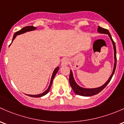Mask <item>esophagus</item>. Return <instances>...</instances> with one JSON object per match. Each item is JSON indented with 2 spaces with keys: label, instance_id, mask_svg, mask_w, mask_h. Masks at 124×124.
<instances>
[{
  "label": "esophagus",
  "instance_id": "1",
  "mask_svg": "<svg viewBox=\"0 0 124 124\" xmlns=\"http://www.w3.org/2000/svg\"><path fill=\"white\" fill-rule=\"evenodd\" d=\"M69 63V61L67 58H63L62 60V62H61V66H65L66 65H68Z\"/></svg>",
  "mask_w": 124,
  "mask_h": 124
}]
</instances>
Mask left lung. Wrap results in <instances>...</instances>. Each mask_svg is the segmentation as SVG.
I'll return each mask as SVG.
<instances>
[{
  "label": "left lung",
  "instance_id": "obj_1",
  "mask_svg": "<svg viewBox=\"0 0 124 124\" xmlns=\"http://www.w3.org/2000/svg\"><path fill=\"white\" fill-rule=\"evenodd\" d=\"M98 32L100 33H102V34H107L108 35L109 37L111 39V42H112V45H113V47H114V69H113V71L112 72V74L110 76V77L109 78L108 80L103 85H102L101 86L98 87V88H82V87L79 86L77 84V82L75 81L74 77H73L72 71L71 70H70V75H69V84H70V86L72 88L73 91H74L75 93L76 94L78 95H81V96H93V95L98 94V93H100L101 91H102L103 89L105 88V86L109 84V82H110V81L111 80L112 78L114 75V72H115V68H116V46H115V43L113 40L112 37H111V35L110 34L109 32L108 31V30L104 29V28H101V27L98 26Z\"/></svg>",
  "mask_w": 124,
  "mask_h": 124
}]
</instances>
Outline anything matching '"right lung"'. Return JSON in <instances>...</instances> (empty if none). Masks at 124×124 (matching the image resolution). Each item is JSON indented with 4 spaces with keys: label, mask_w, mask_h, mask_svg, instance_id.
Instances as JSON below:
<instances>
[{
    "label": "right lung",
    "mask_w": 124,
    "mask_h": 124,
    "mask_svg": "<svg viewBox=\"0 0 124 124\" xmlns=\"http://www.w3.org/2000/svg\"><path fill=\"white\" fill-rule=\"evenodd\" d=\"M36 29H37V28H36V27L32 26H30L24 27L23 28H22V29L21 30H20L19 31H17V32H16V33L14 34L12 42H13V40H14L15 39V38L16 37V36H17V35H20V34L24 33H26V32H30V31H35V30ZM10 45H11V44H10ZM59 66H58V67L56 68L55 69V70H54V72H53V73H52V77H51V82H50L49 86L48 88H47V89L45 91V92H43V93H40V94H38V95H29V94H26V95H28V96H31V97H33V98L42 97V96H44V95H46L47 93L49 92V90H50V88H51V87L52 86V84L53 80H54V78H55V77L56 74L57 72H58V70H59Z\"/></svg>",
    "instance_id": "add662e5"
}]
</instances>
